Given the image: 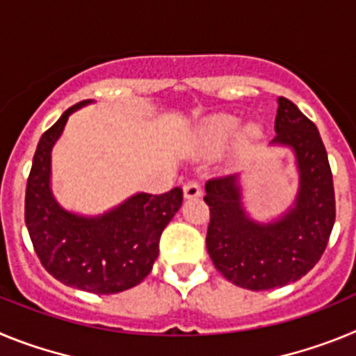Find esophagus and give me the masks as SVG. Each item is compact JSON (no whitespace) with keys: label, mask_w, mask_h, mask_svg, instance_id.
<instances>
[{"label":"esophagus","mask_w":356,"mask_h":356,"mask_svg":"<svg viewBox=\"0 0 356 356\" xmlns=\"http://www.w3.org/2000/svg\"><path fill=\"white\" fill-rule=\"evenodd\" d=\"M184 196L185 200H193V197L201 196V187L197 181H188L184 185Z\"/></svg>","instance_id":"obj_1"}]
</instances>
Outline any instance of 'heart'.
Segmentation results:
<instances>
[{
    "label": "heart",
    "instance_id": "heart-1",
    "mask_svg": "<svg viewBox=\"0 0 356 356\" xmlns=\"http://www.w3.org/2000/svg\"><path fill=\"white\" fill-rule=\"evenodd\" d=\"M241 124V119L234 114H216L207 118L197 128V140L207 149H216L222 144L228 143L235 135V146L244 149L260 140L262 137V127L257 121H250Z\"/></svg>",
    "mask_w": 356,
    "mask_h": 356
}]
</instances>
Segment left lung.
<instances>
[{
	"instance_id": "1",
	"label": "left lung",
	"mask_w": 356,
	"mask_h": 356,
	"mask_svg": "<svg viewBox=\"0 0 356 356\" xmlns=\"http://www.w3.org/2000/svg\"><path fill=\"white\" fill-rule=\"evenodd\" d=\"M275 131L269 146L289 147L298 171V193L285 212L271 221L253 219L244 207L242 172L205 185L210 259L226 280L250 291L303 278L325 253L335 222L332 169L316 124L287 97H278Z\"/></svg>"
}]
</instances>
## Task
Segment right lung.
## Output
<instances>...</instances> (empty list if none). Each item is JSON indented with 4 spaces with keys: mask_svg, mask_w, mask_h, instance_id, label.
<instances>
[{
    "mask_svg": "<svg viewBox=\"0 0 356 356\" xmlns=\"http://www.w3.org/2000/svg\"><path fill=\"white\" fill-rule=\"evenodd\" d=\"M89 103L65 110L40 137L28 176L24 221L37 257L53 278L80 291L115 294L149 275L160 235L181 207L184 193L180 187L160 196L135 193L97 216L65 210L53 196L51 151L71 114Z\"/></svg>",
    "mask_w": 356,
    "mask_h": 356,
    "instance_id": "right-lung-1",
    "label": "right lung"
}]
</instances>
